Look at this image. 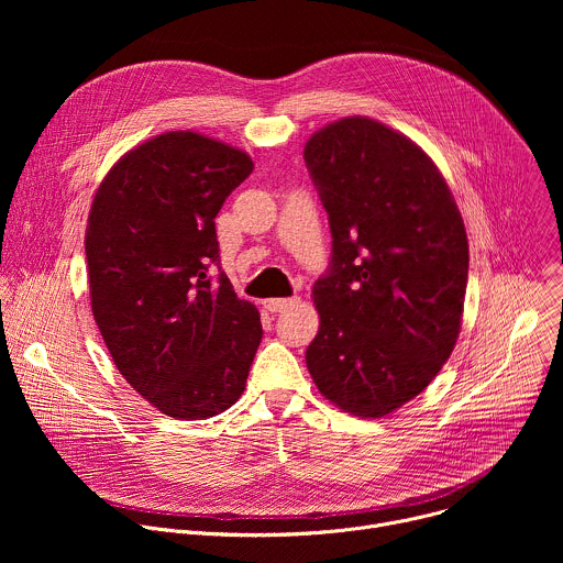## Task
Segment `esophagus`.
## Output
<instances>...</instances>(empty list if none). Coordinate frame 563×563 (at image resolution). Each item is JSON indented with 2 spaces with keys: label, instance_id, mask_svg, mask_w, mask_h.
I'll list each match as a JSON object with an SVG mask.
<instances>
[{
  "label": "esophagus",
  "instance_id": "obj_1",
  "mask_svg": "<svg viewBox=\"0 0 563 563\" xmlns=\"http://www.w3.org/2000/svg\"><path fill=\"white\" fill-rule=\"evenodd\" d=\"M296 302H298V298H267L265 300V309L276 313V311H283V309H287V307H291Z\"/></svg>",
  "mask_w": 563,
  "mask_h": 563
}]
</instances>
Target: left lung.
Instances as JSON below:
<instances>
[{"label": "left lung", "mask_w": 563, "mask_h": 563, "mask_svg": "<svg viewBox=\"0 0 563 563\" xmlns=\"http://www.w3.org/2000/svg\"><path fill=\"white\" fill-rule=\"evenodd\" d=\"M330 216L332 261L313 283L320 316L307 369L341 410L376 419L421 394L450 358L467 285V235L430 155L365 115L305 144Z\"/></svg>", "instance_id": "1"}]
</instances>
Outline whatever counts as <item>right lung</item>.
Returning <instances> with one entry per match:
<instances>
[{
	"mask_svg": "<svg viewBox=\"0 0 563 563\" xmlns=\"http://www.w3.org/2000/svg\"><path fill=\"white\" fill-rule=\"evenodd\" d=\"M254 172L252 157L194 131L126 151L91 205V309L107 350L163 415L209 419L245 391L263 339L254 302L220 272L216 216Z\"/></svg>",
	"mask_w": 563,
	"mask_h": 563,
	"instance_id": "right-lung-1",
	"label": "right lung"
}]
</instances>
